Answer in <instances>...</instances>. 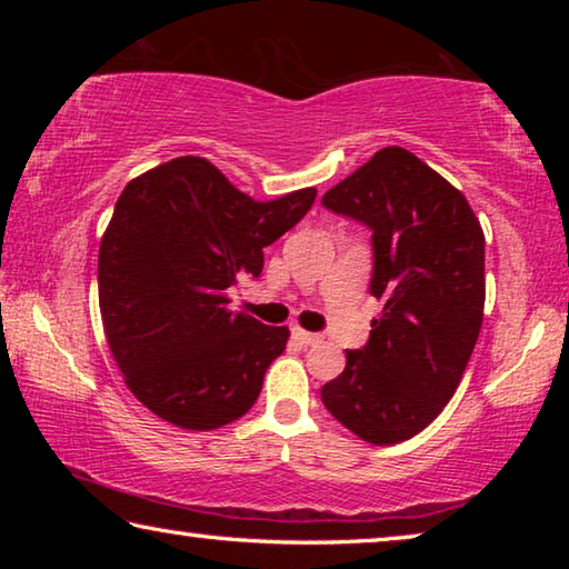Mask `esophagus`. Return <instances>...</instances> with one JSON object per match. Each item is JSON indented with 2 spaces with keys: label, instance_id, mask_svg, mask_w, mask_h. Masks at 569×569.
<instances>
[{
  "label": "esophagus",
  "instance_id": "34e87169",
  "mask_svg": "<svg viewBox=\"0 0 569 569\" xmlns=\"http://www.w3.org/2000/svg\"><path fill=\"white\" fill-rule=\"evenodd\" d=\"M293 339L301 346H311V343H319L321 336L311 333V331H303V329H293Z\"/></svg>",
  "mask_w": 569,
  "mask_h": 569
}]
</instances>
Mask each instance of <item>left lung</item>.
<instances>
[{
    "label": "left lung",
    "mask_w": 569,
    "mask_h": 569,
    "mask_svg": "<svg viewBox=\"0 0 569 569\" xmlns=\"http://www.w3.org/2000/svg\"><path fill=\"white\" fill-rule=\"evenodd\" d=\"M321 203L371 228V293L383 303L321 401L359 439L399 445L465 377L485 319V230L465 192L399 146L373 152Z\"/></svg>",
    "instance_id": "obj_1"
}]
</instances>
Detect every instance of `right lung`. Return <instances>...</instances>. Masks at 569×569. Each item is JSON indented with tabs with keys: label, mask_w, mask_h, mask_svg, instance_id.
<instances>
[{
	"label": "right lung",
	"mask_w": 569,
	"mask_h": 569,
	"mask_svg": "<svg viewBox=\"0 0 569 569\" xmlns=\"http://www.w3.org/2000/svg\"><path fill=\"white\" fill-rule=\"evenodd\" d=\"M313 200L316 188L253 200L198 156L124 186L100 243V313L142 407L188 431L220 429L253 407L288 326L230 311L228 288L261 276L263 248Z\"/></svg>",
	"instance_id": "1"
}]
</instances>
